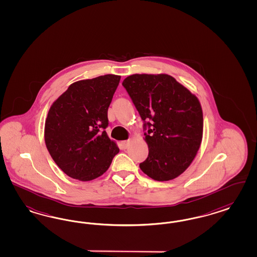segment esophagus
I'll use <instances>...</instances> for the list:
<instances>
[{
    "label": "esophagus",
    "mask_w": 257,
    "mask_h": 257,
    "mask_svg": "<svg viewBox=\"0 0 257 257\" xmlns=\"http://www.w3.org/2000/svg\"><path fill=\"white\" fill-rule=\"evenodd\" d=\"M130 142H131V140H130V139H128V140L122 141V147H123V149H126V148L128 147V145H130Z\"/></svg>",
    "instance_id": "1"
}]
</instances>
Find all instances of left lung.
<instances>
[{"label":"left lung","instance_id":"1","mask_svg":"<svg viewBox=\"0 0 257 257\" xmlns=\"http://www.w3.org/2000/svg\"><path fill=\"white\" fill-rule=\"evenodd\" d=\"M122 85L144 122L149 155L140 169L153 180L176 178L193 161L202 141L197 97L167 74H133Z\"/></svg>","mask_w":257,"mask_h":257}]
</instances>
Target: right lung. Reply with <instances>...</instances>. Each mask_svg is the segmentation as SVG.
Returning <instances> with one entry per match:
<instances>
[{
  "label": "right lung",
  "mask_w": 257,
  "mask_h": 257,
  "mask_svg": "<svg viewBox=\"0 0 257 257\" xmlns=\"http://www.w3.org/2000/svg\"><path fill=\"white\" fill-rule=\"evenodd\" d=\"M120 79L106 74L75 82L49 108L46 146L58 167L73 179L90 181L101 176L119 152L105 130Z\"/></svg>",
  "instance_id": "add662e5"
}]
</instances>
